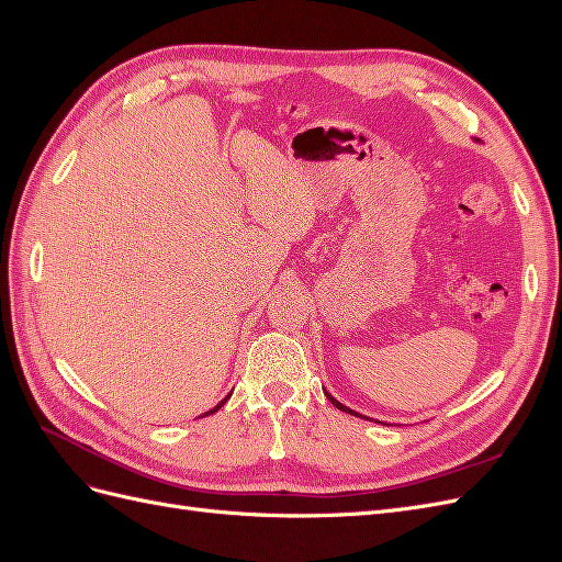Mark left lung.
<instances>
[{
    "label": "left lung",
    "instance_id": "left-lung-1",
    "mask_svg": "<svg viewBox=\"0 0 562 562\" xmlns=\"http://www.w3.org/2000/svg\"><path fill=\"white\" fill-rule=\"evenodd\" d=\"M326 396H328V401H330V403H333V405L337 407V411H342V413H349V415H359V413H353V411H349V407H347V405H342V403H339V401H335V398H333L330 394H326Z\"/></svg>",
    "mask_w": 562,
    "mask_h": 562
}]
</instances>
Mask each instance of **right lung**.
I'll return each instance as SVG.
<instances>
[{
	"label": "right lung",
	"mask_w": 562,
	"mask_h": 562,
	"mask_svg": "<svg viewBox=\"0 0 562 562\" xmlns=\"http://www.w3.org/2000/svg\"><path fill=\"white\" fill-rule=\"evenodd\" d=\"M225 401H227V398H225ZM225 401H223V403H217V405H215V407H213V411H211V413H206V415H213V413H215V411H220V407H223V405H225Z\"/></svg>",
	"instance_id": "1"
}]
</instances>
